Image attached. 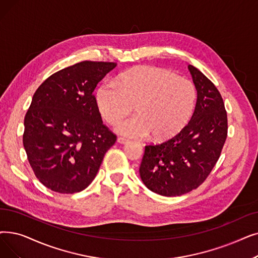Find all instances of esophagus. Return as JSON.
<instances>
[{
    "label": "esophagus",
    "instance_id": "esophagus-1",
    "mask_svg": "<svg viewBox=\"0 0 258 258\" xmlns=\"http://www.w3.org/2000/svg\"><path fill=\"white\" fill-rule=\"evenodd\" d=\"M117 142L120 143V144H128V143H130V140H128V139H125V138H123V137H119V138L117 139Z\"/></svg>",
    "mask_w": 258,
    "mask_h": 258
}]
</instances>
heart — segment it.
Returning <instances> with one entry per match:
<instances>
[{
	"label": "heart",
	"mask_w": 258,
	"mask_h": 258,
	"mask_svg": "<svg viewBox=\"0 0 258 258\" xmlns=\"http://www.w3.org/2000/svg\"><path fill=\"white\" fill-rule=\"evenodd\" d=\"M105 82L95 93L100 115L115 124L135 107L137 117L121 122L116 131L130 138L165 141L178 135L191 121L197 100L194 84L155 66H138Z\"/></svg>",
	"instance_id": "b5f03b06"
}]
</instances>
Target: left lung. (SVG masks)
Instances as JSON below:
<instances>
[{
	"label": "left lung",
	"instance_id": "8db88e82",
	"mask_svg": "<svg viewBox=\"0 0 258 258\" xmlns=\"http://www.w3.org/2000/svg\"><path fill=\"white\" fill-rule=\"evenodd\" d=\"M187 69L197 91L193 117L172 139L147 145L139 169L145 186L162 196L197 188L216 164L227 138V111L218 89L195 66Z\"/></svg>",
	"mask_w": 258,
	"mask_h": 258
}]
</instances>
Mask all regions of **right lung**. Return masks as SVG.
<instances>
[{"mask_svg": "<svg viewBox=\"0 0 258 258\" xmlns=\"http://www.w3.org/2000/svg\"><path fill=\"white\" fill-rule=\"evenodd\" d=\"M116 66L113 62L77 63L51 75L33 95L24 119L23 145L35 175L51 191H83L116 142L93 95Z\"/></svg>", "mask_w": 258, "mask_h": 258, "instance_id": "obj_1", "label": "right lung"}]
</instances>
